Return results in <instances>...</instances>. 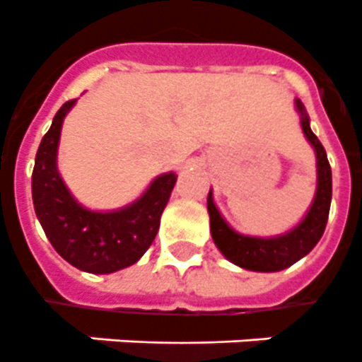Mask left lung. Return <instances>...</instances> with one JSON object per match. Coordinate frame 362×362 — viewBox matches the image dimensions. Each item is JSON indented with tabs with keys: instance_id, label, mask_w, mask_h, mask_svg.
<instances>
[{
	"instance_id": "1",
	"label": "left lung",
	"mask_w": 362,
	"mask_h": 362,
	"mask_svg": "<svg viewBox=\"0 0 362 362\" xmlns=\"http://www.w3.org/2000/svg\"><path fill=\"white\" fill-rule=\"evenodd\" d=\"M296 108L300 115V127L305 132L306 140L316 151V168H317V185L316 196L312 199V205L305 218L286 231L282 235L274 237H250L237 233L228 224L216 209L213 202V192L209 190L207 196V211L211 221V235L215 241L216 248L224 254V258L230 259L239 267L258 273H274L282 269L290 267L300 258H305L312 248L316 247L322 239L325 226H327L329 209H331L332 196V177L331 166H329L327 153L323 149L322 141L312 132L310 119L306 114L305 106L299 99H296Z\"/></svg>"
}]
</instances>
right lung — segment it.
Listing matches in <instances>:
<instances>
[{
  "label": "right lung",
  "instance_id": "obj_1",
  "mask_svg": "<svg viewBox=\"0 0 362 362\" xmlns=\"http://www.w3.org/2000/svg\"><path fill=\"white\" fill-rule=\"evenodd\" d=\"M76 99L54 115L40 141L31 175V194L40 226L63 259L93 274L115 273L146 254L160 226L177 175L163 173L132 204L115 211H91L78 204L57 170V146L65 115Z\"/></svg>",
  "mask_w": 362,
  "mask_h": 362
}]
</instances>
